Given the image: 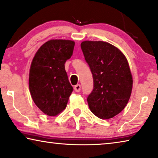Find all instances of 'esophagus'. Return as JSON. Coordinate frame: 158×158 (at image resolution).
I'll return each mask as SVG.
<instances>
[{
	"label": "esophagus",
	"instance_id": "1",
	"mask_svg": "<svg viewBox=\"0 0 158 158\" xmlns=\"http://www.w3.org/2000/svg\"><path fill=\"white\" fill-rule=\"evenodd\" d=\"M80 90H81V85H80V84H77V85L74 86V91H76V92H79Z\"/></svg>",
	"mask_w": 158,
	"mask_h": 158
}]
</instances>
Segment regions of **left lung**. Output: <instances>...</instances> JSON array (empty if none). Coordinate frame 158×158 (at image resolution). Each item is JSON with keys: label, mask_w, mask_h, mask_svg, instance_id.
<instances>
[{"label": "left lung", "mask_w": 158, "mask_h": 158, "mask_svg": "<svg viewBox=\"0 0 158 158\" xmlns=\"http://www.w3.org/2000/svg\"><path fill=\"white\" fill-rule=\"evenodd\" d=\"M81 48L93 75L94 89L87 102L91 111L102 119L120 114L128 103L133 77L123 53L103 41H84Z\"/></svg>", "instance_id": "obj_1"}]
</instances>
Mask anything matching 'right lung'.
<instances>
[{"instance_id":"1","label":"right lung","mask_w":158,"mask_h":158,"mask_svg":"<svg viewBox=\"0 0 158 158\" xmlns=\"http://www.w3.org/2000/svg\"><path fill=\"white\" fill-rule=\"evenodd\" d=\"M74 44L69 40H50L42 44L32 59L30 92L35 105L48 116H55L62 112L73 91L64 64L72 56Z\"/></svg>"}]
</instances>
